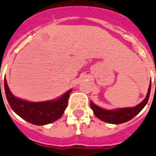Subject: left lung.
Segmentation results:
<instances>
[{
  "label": "left lung",
  "instance_id": "obj_1",
  "mask_svg": "<svg viewBox=\"0 0 156 156\" xmlns=\"http://www.w3.org/2000/svg\"><path fill=\"white\" fill-rule=\"evenodd\" d=\"M151 88V82L150 83L148 92H147V94L145 98V99L134 107H125V108H118V109L115 110H106L95 105L93 102H90V107L93 110L95 115L102 121L110 123V124H122V123L127 122L133 119L143 109V107L147 105L148 99H149Z\"/></svg>",
  "mask_w": 156,
  "mask_h": 156
}]
</instances>
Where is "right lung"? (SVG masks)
Listing matches in <instances>:
<instances>
[{"label": "right lung", "mask_w": 156, "mask_h": 156, "mask_svg": "<svg viewBox=\"0 0 156 156\" xmlns=\"http://www.w3.org/2000/svg\"><path fill=\"white\" fill-rule=\"evenodd\" d=\"M4 86L5 96L12 110L21 118L36 125H44L58 119L67 107V101L72 92V89H69L58 99L32 102L14 97L9 90L5 78Z\"/></svg>", "instance_id": "obj_1"}]
</instances>
